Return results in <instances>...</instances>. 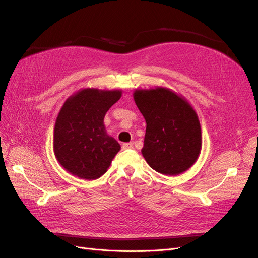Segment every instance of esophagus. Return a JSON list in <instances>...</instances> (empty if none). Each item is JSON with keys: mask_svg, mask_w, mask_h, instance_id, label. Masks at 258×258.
Segmentation results:
<instances>
[{"mask_svg": "<svg viewBox=\"0 0 258 258\" xmlns=\"http://www.w3.org/2000/svg\"><path fill=\"white\" fill-rule=\"evenodd\" d=\"M134 147V144L132 143H123L122 144V150H130V148Z\"/></svg>", "mask_w": 258, "mask_h": 258, "instance_id": "1", "label": "esophagus"}]
</instances>
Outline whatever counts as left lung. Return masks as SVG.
Segmentation results:
<instances>
[{"mask_svg":"<svg viewBox=\"0 0 258 258\" xmlns=\"http://www.w3.org/2000/svg\"><path fill=\"white\" fill-rule=\"evenodd\" d=\"M134 99L146 121L141 151L146 162L165 175L188 170L202 146L198 115L188 101L165 87L137 89Z\"/></svg>","mask_w":258,"mask_h":258,"instance_id":"left-lung-1","label":"left lung"}]
</instances>
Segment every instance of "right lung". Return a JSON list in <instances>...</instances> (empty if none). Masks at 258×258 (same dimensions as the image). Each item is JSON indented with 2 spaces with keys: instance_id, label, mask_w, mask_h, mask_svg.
Instances as JSON below:
<instances>
[{
  "instance_id": "right-lung-1",
  "label": "right lung",
  "mask_w": 258,
  "mask_h": 258,
  "mask_svg": "<svg viewBox=\"0 0 258 258\" xmlns=\"http://www.w3.org/2000/svg\"><path fill=\"white\" fill-rule=\"evenodd\" d=\"M121 93L85 88L66 100L54 124L53 153L69 173L96 179L111 166L120 145L107 135L104 116Z\"/></svg>"
}]
</instances>
